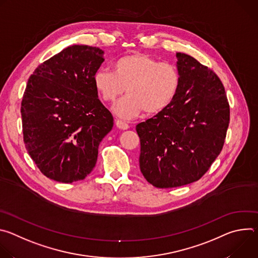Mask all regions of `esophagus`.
<instances>
[{
    "label": "esophagus",
    "instance_id": "esophagus-1",
    "mask_svg": "<svg viewBox=\"0 0 258 258\" xmlns=\"http://www.w3.org/2000/svg\"><path fill=\"white\" fill-rule=\"evenodd\" d=\"M116 126L118 127V128H120V130H127L128 127H130V125L126 123V122H124V121H122V120H119V119H117L116 120Z\"/></svg>",
    "mask_w": 258,
    "mask_h": 258
}]
</instances>
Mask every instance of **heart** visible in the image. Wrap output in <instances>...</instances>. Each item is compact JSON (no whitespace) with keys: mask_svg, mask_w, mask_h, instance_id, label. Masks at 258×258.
<instances>
[{"mask_svg":"<svg viewBox=\"0 0 258 258\" xmlns=\"http://www.w3.org/2000/svg\"><path fill=\"white\" fill-rule=\"evenodd\" d=\"M112 67L113 72L104 68L95 72L94 88L105 102H114L126 90L127 95L113 106V112L123 119L135 118L143 111L157 114L178 93L180 75L171 63L137 52L118 58Z\"/></svg>","mask_w":258,"mask_h":258,"instance_id":"heart-1","label":"heart"}]
</instances>
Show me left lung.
<instances>
[{
	"label": "left lung",
	"instance_id": "obj_1",
	"mask_svg": "<svg viewBox=\"0 0 258 258\" xmlns=\"http://www.w3.org/2000/svg\"><path fill=\"white\" fill-rule=\"evenodd\" d=\"M175 56L180 75L175 99L136 126L141 172L157 188L198 180L222 151L230 121L225 88L215 73L190 55Z\"/></svg>",
	"mask_w": 258,
	"mask_h": 258
}]
</instances>
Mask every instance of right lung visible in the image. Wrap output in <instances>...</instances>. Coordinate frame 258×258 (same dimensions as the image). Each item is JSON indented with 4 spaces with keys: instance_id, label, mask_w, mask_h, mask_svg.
<instances>
[{
    "instance_id": "1",
    "label": "right lung",
    "mask_w": 258,
    "mask_h": 258,
    "mask_svg": "<svg viewBox=\"0 0 258 258\" xmlns=\"http://www.w3.org/2000/svg\"><path fill=\"white\" fill-rule=\"evenodd\" d=\"M103 55L96 47H67L39 65L27 82L21 102L24 144L36 166L56 181L84 179L113 127L93 83Z\"/></svg>"
}]
</instances>
